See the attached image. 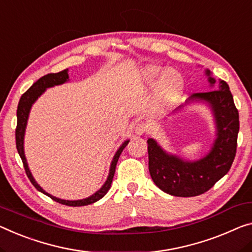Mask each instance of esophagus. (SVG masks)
<instances>
[{
    "label": "esophagus",
    "mask_w": 252,
    "mask_h": 252,
    "mask_svg": "<svg viewBox=\"0 0 252 252\" xmlns=\"http://www.w3.org/2000/svg\"><path fill=\"white\" fill-rule=\"evenodd\" d=\"M149 124L148 123H144V122H141L138 123L136 127H135V134L136 135H143V134H146L149 131Z\"/></svg>",
    "instance_id": "esophagus-1"
}]
</instances>
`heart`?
I'll return each instance as SVG.
<instances>
[{"label":"heart","instance_id":"b5f03b06","mask_svg":"<svg viewBox=\"0 0 252 252\" xmlns=\"http://www.w3.org/2000/svg\"><path fill=\"white\" fill-rule=\"evenodd\" d=\"M143 80L148 87H156V102L160 109L172 107L185 89V80L173 69L160 65H149L143 69Z\"/></svg>","mask_w":252,"mask_h":252}]
</instances>
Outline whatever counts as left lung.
Listing matches in <instances>:
<instances>
[{"instance_id": "8db88e82", "label": "left lung", "mask_w": 252, "mask_h": 252, "mask_svg": "<svg viewBox=\"0 0 252 252\" xmlns=\"http://www.w3.org/2000/svg\"><path fill=\"white\" fill-rule=\"evenodd\" d=\"M208 82L215 79L206 69ZM215 90L193 94L187 100L204 101L211 107L215 118L216 138L210 152L197 161H186L161 148L153 138L148 139L149 171L162 191L177 197L202 195L229 172L237 153L239 113L225 81L220 80ZM181 108V107H180ZM179 108V109H180Z\"/></svg>"}]
</instances>
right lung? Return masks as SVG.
<instances>
[{
  "mask_svg": "<svg viewBox=\"0 0 252 252\" xmlns=\"http://www.w3.org/2000/svg\"><path fill=\"white\" fill-rule=\"evenodd\" d=\"M68 69H64V71H61L59 73H49L47 75H44L40 77L37 82H34L32 87H30L28 90H27L25 94L21 95L20 101H19L18 104V109H17V128H15V144H17V150L19 156H20L23 166H25L26 173L28 176L29 180L32 181V184L34 186V188L37 190L41 191L45 195H47L50 197L55 202L63 204V205H67V206H86V205H90L94 204L95 202H98L99 199H101L102 197L106 195L108 190L110 189L111 183H113L114 179V175H115V170H116V165H117L118 158L121 157V154L123 152V150L126 148V145L128 144L129 141H125L121 145V148L118 149L117 152H116L115 157L111 161L110 164V170H109V175H108V178L106 180V183L103 184L101 188L99 189L98 191L94 192V195H91L90 197L84 199H79V200H65V199H61L57 198V197H54L50 195V193L46 192L44 189H42L39 185L36 183V180L33 179V177L30 172V170L28 168V163H27L26 157H25V150H23V138H25V131H26V126H27V122H28V117H29V113L30 109H32V106L34 103V101L39 98V96L44 94L45 90L47 88H52L55 86H60V84H63L68 81Z\"/></svg>",
  "mask_w": 252,
  "mask_h": 252,
  "instance_id": "1",
  "label": "right lung"
}]
</instances>
